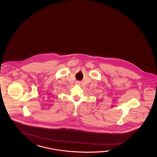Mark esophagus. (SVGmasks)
Here are the masks:
<instances>
[{"label":"esophagus","instance_id":"1","mask_svg":"<svg viewBox=\"0 0 157 157\" xmlns=\"http://www.w3.org/2000/svg\"><path fill=\"white\" fill-rule=\"evenodd\" d=\"M80 82H79V81H77V82H76V84H79V83H80Z\"/></svg>","mask_w":157,"mask_h":157}]
</instances>
